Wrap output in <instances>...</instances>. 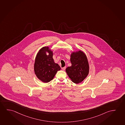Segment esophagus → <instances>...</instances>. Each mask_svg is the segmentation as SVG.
<instances>
[{"instance_id":"34e87169","label":"esophagus","mask_w":125,"mask_h":125,"mask_svg":"<svg viewBox=\"0 0 125 125\" xmlns=\"http://www.w3.org/2000/svg\"><path fill=\"white\" fill-rule=\"evenodd\" d=\"M65 68H66V67H64L62 68V69L63 71H64L65 69Z\"/></svg>"}]
</instances>
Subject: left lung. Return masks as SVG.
<instances>
[{
    "label": "left lung",
    "instance_id": "8db88e82",
    "mask_svg": "<svg viewBox=\"0 0 125 125\" xmlns=\"http://www.w3.org/2000/svg\"><path fill=\"white\" fill-rule=\"evenodd\" d=\"M70 62L71 66L65 69L68 75L74 83H81L89 73V65L86 56L81 50L73 52L70 56Z\"/></svg>",
    "mask_w": 125,
    "mask_h": 125
}]
</instances>
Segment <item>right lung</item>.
Instances as JSON below:
<instances>
[{
    "label": "right lung",
    "mask_w": 125,
    "mask_h": 125,
    "mask_svg": "<svg viewBox=\"0 0 125 125\" xmlns=\"http://www.w3.org/2000/svg\"><path fill=\"white\" fill-rule=\"evenodd\" d=\"M49 54L47 55L46 52ZM53 52L49 47L41 48L37 54L34 65L35 73L37 77L43 83H48L53 79L61 68L54 61Z\"/></svg>",
    "instance_id": "1"
}]
</instances>
